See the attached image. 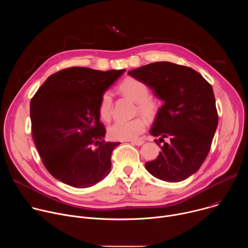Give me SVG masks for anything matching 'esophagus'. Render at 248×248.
Here are the masks:
<instances>
[{"label": "esophagus", "instance_id": "obj_1", "mask_svg": "<svg viewBox=\"0 0 248 248\" xmlns=\"http://www.w3.org/2000/svg\"><path fill=\"white\" fill-rule=\"evenodd\" d=\"M143 143H144L143 140H132V141H131V144L137 145V146H141Z\"/></svg>", "mask_w": 248, "mask_h": 248}]
</instances>
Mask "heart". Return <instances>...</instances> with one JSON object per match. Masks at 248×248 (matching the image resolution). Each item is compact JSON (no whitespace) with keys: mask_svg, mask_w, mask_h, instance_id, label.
<instances>
[{"mask_svg":"<svg viewBox=\"0 0 248 248\" xmlns=\"http://www.w3.org/2000/svg\"><path fill=\"white\" fill-rule=\"evenodd\" d=\"M120 90L137 104V111L145 119L152 121L158 116L161 108L160 102L149 96V88L144 82L133 78H127L120 84ZM112 93L106 91L99 102L98 112L100 118L104 121H109L112 116ZM146 124V121L141 117L130 121H117L109 127L108 133L115 140H132L144 132Z\"/></svg>","mask_w":248,"mask_h":248,"instance_id":"1","label":"heart"}]
</instances>
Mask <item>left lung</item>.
I'll return each mask as SVG.
<instances>
[{
    "label": "left lung",
    "mask_w": 248,
    "mask_h": 248,
    "mask_svg": "<svg viewBox=\"0 0 248 248\" xmlns=\"http://www.w3.org/2000/svg\"><path fill=\"white\" fill-rule=\"evenodd\" d=\"M128 75L164 101L150 134L170 142H164L155 160L145 163L146 170L165 182L186 180L205 161L217 129L213 88L191 67L170 62H152Z\"/></svg>",
    "instance_id": "left-lung-1"
}]
</instances>
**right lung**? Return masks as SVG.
Masks as SVG:
<instances>
[{
	"label": "right lung",
	"instance_id": "obj_1",
	"mask_svg": "<svg viewBox=\"0 0 248 248\" xmlns=\"http://www.w3.org/2000/svg\"><path fill=\"white\" fill-rule=\"evenodd\" d=\"M124 72L68 67L50 76L31 99L34 143L55 179L85 188L110 173L120 142L104 140L98 107L103 93Z\"/></svg>",
	"mask_w": 248,
	"mask_h": 248
}]
</instances>
